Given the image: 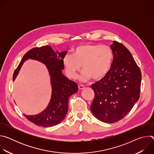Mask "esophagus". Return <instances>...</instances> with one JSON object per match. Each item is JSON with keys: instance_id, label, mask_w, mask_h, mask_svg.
I'll return each instance as SVG.
<instances>
[{"instance_id": "34e87169", "label": "esophagus", "mask_w": 154, "mask_h": 154, "mask_svg": "<svg viewBox=\"0 0 154 154\" xmlns=\"http://www.w3.org/2000/svg\"><path fill=\"white\" fill-rule=\"evenodd\" d=\"M84 88H85V86H84L83 85H79V89L80 90H83Z\"/></svg>"}]
</instances>
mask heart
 <instances>
[{"mask_svg": "<svg viewBox=\"0 0 154 154\" xmlns=\"http://www.w3.org/2000/svg\"><path fill=\"white\" fill-rule=\"evenodd\" d=\"M113 54L107 46L85 44L76 47L72 55H66L63 60L66 74L71 79H75L83 70L79 80L82 82L103 79L111 69Z\"/></svg>", "mask_w": 154, "mask_h": 154, "instance_id": "b5f03b06", "label": "heart"}]
</instances>
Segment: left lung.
Wrapping results in <instances>:
<instances>
[{
	"label": "left lung",
	"instance_id": "obj_1",
	"mask_svg": "<svg viewBox=\"0 0 154 154\" xmlns=\"http://www.w3.org/2000/svg\"><path fill=\"white\" fill-rule=\"evenodd\" d=\"M113 60L110 70L91 85L94 98L90 109L100 121L113 123L129 113L140 94L141 71L130 51L113 41L110 46Z\"/></svg>",
	"mask_w": 154,
	"mask_h": 154
}]
</instances>
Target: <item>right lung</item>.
I'll list each match as a JSON object with an SVG mask.
<instances>
[{"label": "right lung", "mask_w": 154, "mask_h": 154, "mask_svg": "<svg viewBox=\"0 0 154 154\" xmlns=\"http://www.w3.org/2000/svg\"><path fill=\"white\" fill-rule=\"evenodd\" d=\"M67 52H55L49 46L33 48L24 55L14 72L13 82L22 66L29 59L36 60L45 64L49 71L52 87L49 105L45 110L38 115L24 114L27 119L37 125L49 127L62 122L68 112L69 97L78 91L77 84L69 80L62 73V70L64 69L63 60Z\"/></svg>", "instance_id": "add662e5"}]
</instances>
